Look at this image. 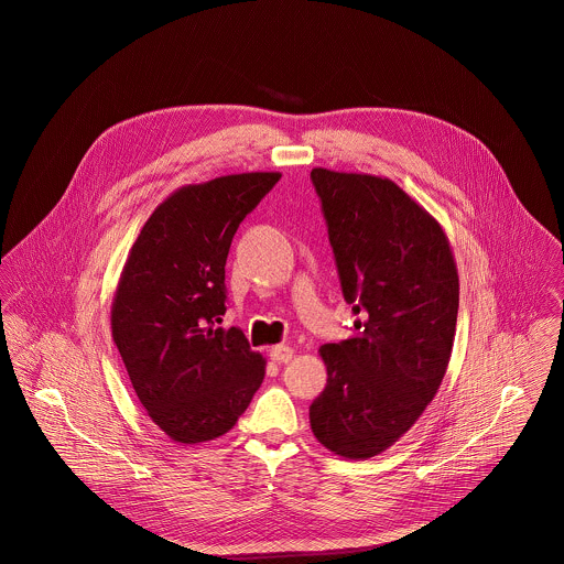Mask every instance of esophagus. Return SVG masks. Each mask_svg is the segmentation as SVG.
Returning a JSON list of instances; mask_svg holds the SVG:
<instances>
[{
  "label": "esophagus",
  "instance_id": "34e87169",
  "mask_svg": "<svg viewBox=\"0 0 564 564\" xmlns=\"http://www.w3.org/2000/svg\"><path fill=\"white\" fill-rule=\"evenodd\" d=\"M269 356L273 362H289L293 358V349L286 345H275L269 349Z\"/></svg>",
  "mask_w": 564,
  "mask_h": 564
}]
</instances>
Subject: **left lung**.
<instances>
[{
    "mask_svg": "<svg viewBox=\"0 0 564 564\" xmlns=\"http://www.w3.org/2000/svg\"><path fill=\"white\" fill-rule=\"evenodd\" d=\"M354 334L323 345L327 384L311 427L343 458L391 447L436 395L452 356L458 271L443 228L402 188L365 173L311 171Z\"/></svg>",
    "mask_w": 564,
    "mask_h": 564,
    "instance_id": "left-lung-1",
    "label": "left lung"
}]
</instances>
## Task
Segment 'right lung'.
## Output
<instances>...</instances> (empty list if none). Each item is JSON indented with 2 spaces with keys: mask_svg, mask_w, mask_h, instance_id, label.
I'll list each match as a JSON object with an SVG mask.
<instances>
[{
  "mask_svg": "<svg viewBox=\"0 0 564 564\" xmlns=\"http://www.w3.org/2000/svg\"><path fill=\"white\" fill-rule=\"evenodd\" d=\"M280 173L182 186L132 245L112 302V338L137 398L166 436L206 443L235 427L264 360L226 315V260L242 219Z\"/></svg>",
  "mask_w": 564,
  "mask_h": 564,
  "instance_id": "right-lung-1",
  "label": "right lung"
}]
</instances>
